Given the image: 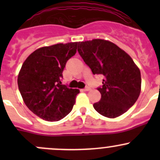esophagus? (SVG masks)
Segmentation results:
<instances>
[{
  "mask_svg": "<svg viewBox=\"0 0 160 160\" xmlns=\"http://www.w3.org/2000/svg\"><path fill=\"white\" fill-rule=\"evenodd\" d=\"M83 90H84V91H89V90H90V88H89V87H86V88L83 89Z\"/></svg>",
  "mask_w": 160,
  "mask_h": 160,
  "instance_id": "obj_1",
  "label": "esophagus"
}]
</instances>
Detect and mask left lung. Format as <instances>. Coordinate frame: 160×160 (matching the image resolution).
Segmentation results:
<instances>
[{
  "mask_svg": "<svg viewBox=\"0 0 160 160\" xmlns=\"http://www.w3.org/2000/svg\"><path fill=\"white\" fill-rule=\"evenodd\" d=\"M79 54L93 74L104 76L98 88L101 101L93 104L99 114L114 118L136 102L141 92V72L133 59L117 45L104 39L79 42Z\"/></svg>",
  "mask_w": 160,
  "mask_h": 160,
  "instance_id": "obj_1",
  "label": "left lung"
}]
</instances>
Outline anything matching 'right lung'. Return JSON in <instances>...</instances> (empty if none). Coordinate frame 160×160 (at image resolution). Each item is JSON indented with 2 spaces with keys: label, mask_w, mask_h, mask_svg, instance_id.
Masks as SVG:
<instances>
[{
  "label": "right lung",
  "mask_w": 160,
  "mask_h": 160,
  "mask_svg": "<svg viewBox=\"0 0 160 160\" xmlns=\"http://www.w3.org/2000/svg\"><path fill=\"white\" fill-rule=\"evenodd\" d=\"M78 42L58 43L39 48L23 62L18 85L25 105L43 120L57 122L72 111L78 89L62 84L67 60L77 52Z\"/></svg>",
  "instance_id": "add662e5"
}]
</instances>
